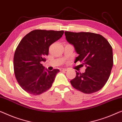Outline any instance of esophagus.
Instances as JSON below:
<instances>
[{"label":"esophagus","mask_w":122,"mask_h":122,"mask_svg":"<svg viewBox=\"0 0 122 122\" xmlns=\"http://www.w3.org/2000/svg\"><path fill=\"white\" fill-rule=\"evenodd\" d=\"M60 70H61V71H66L68 70V69L66 68H61Z\"/></svg>","instance_id":"34e87169"}]
</instances>
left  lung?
I'll return each instance as SVG.
<instances>
[{
	"label": "left lung",
	"mask_w": 122,
	"mask_h": 122,
	"mask_svg": "<svg viewBox=\"0 0 122 122\" xmlns=\"http://www.w3.org/2000/svg\"><path fill=\"white\" fill-rule=\"evenodd\" d=\"M66 40L79 54L75 62L85 65L84 73L76 71L70 81L73 87L85 93L96 92L105 86L113 65L112 48L102 35L92 32L65 31Z\"/></svg>",
	"instance_id": "left-lung-1"
}]
</instances>
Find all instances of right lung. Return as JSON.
<instances>
[{
    "mask_svg": "<svg viewBox=\"0 0 122 122\" xmlns=\"http://www.w3.org/2000/svg\"><path fill=\"white\" fill-rule=\"evenodd\" d=\"M64 31L35 30L22 38L14 57L17 82L29 93L38 95L50 89L59 69L49 71L41 63L48 55L49 47L62 37Z\"/></svg>",
    "mask_w": 122,
    "mask_h": 122,
    "instance_id": "obj_1",
    "label": "right lung"
}]
</instances>
